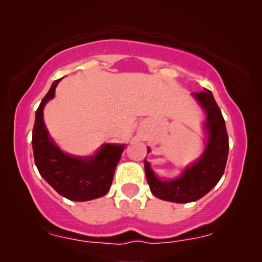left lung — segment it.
<instances>
[{"instance_id": "obj_1", "label": "left lung", "mask_w": 262, "mask_h": 262, "mask_svg": "<svg viewBox=\"0 0 262 262\" xmlns=\"http://www.w3.org/2000/svg\"><path fill=\"white\" fill-rule=\"evenodd\" d=\"M194 95L207 113L209 126L213 139V150L209 154L206 162L202 168L185 180H173L163 184L149 175L146 177L152 195L164 202L187 204L202 199L211 189L216 187L218 181L223 177L227 166L229 142L221 110L218 108L209 91L200 92L198 94L194 93Z\"/></svg>"}]
</instances>
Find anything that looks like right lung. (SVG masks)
Masks as SVG:
<instances>
[{
	"instance_id": "obj_1",
	"label": "right lung",
	"mask_w": 262,
	"mask_h": 262,
	"mask_svg": "<svg viewBox=\"0 0 262 262\" xmlns=\"http://www.w3.org/2000/svg\"><path fill=\"white\" fill-rule=\"evenodd\" d=\"M53 94L55 87L50 89L35 114L32 148L39 174L53 191L71 202L83 203L101 198L110 192L124 144L101 151L95 160L85 163L60 155L49 143L42 124V112Z\"/></svg>"
}]
</instances>
